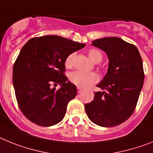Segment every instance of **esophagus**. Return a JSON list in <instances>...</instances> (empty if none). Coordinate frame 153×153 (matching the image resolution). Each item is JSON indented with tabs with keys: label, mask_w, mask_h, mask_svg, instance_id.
<instances>
[{
	"label": "esophagus",
	"mask_w": 153,
	"mask_h": 153,
	"mask_svg": "<svg viewBox=\"0 0 153 153\" xmlns=\"http://www.w3.org/2000/svg\"><path fill=\"white\" fill-rule=\"evenodd\" d=\"M77 90H78V92H81L82 91V88H81V87H77Z\"/></svg>",
	"instance_id": "esophagus-1"
}]
</instances>
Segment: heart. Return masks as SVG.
<instances>
[{"label":"heart","instance_id":"obj_1","mask_svg":"<svg viewBox=\"0 0 153 153\" xmlns=\"http://www.w3.org/2000/svg\"><path fill=\"white\" fill-rule=\"evenodd\" d=\"M74 53H71L65 59V66L67 68H71L74 62ZM89 58L93 62L99 63L102 61V53L96 49H91L88 52ZM69 79L73 84L82 88H86L90 86L91 85L97 82L99 80L98 75L95 72H83L80 71H76L71 73L69 75Z\"/></svg>","mask_w":153,"mask_h":153}]
</instances>
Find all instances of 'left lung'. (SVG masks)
<instances>
[{"label":"left lung","mask_w":153,"mask_h":153,"mask_svg":"<svg viewBox=\"0 0 153 153\" xmlns=\"http://www.w3.org/2000/svg\"><path fill=\"white\" fill-rule=\"evenodd\" d=\"M92 46L101 49L109 59L107 72L97 87L94 100L85 104L88 118L101 127H114L131 116L144 83V70L137 47L118 37L96 39Z\"/></svg>","instance_id":"left-lung-1"}]
</instances>
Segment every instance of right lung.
I'll return each mask as SVG.
<instances>
[{
  "mask_svg": "<svg viewBox=\"0 0 153 153\" xmlns=\"http://www.w3.org/2000/svg\"><path fill=\"white\" fill-rule=\"evenodd\" d=\"M85 45L58 36L29 39L13 67V85L19 108L34 124L43 127L61 122L77 88L65 75V59ZM61 85L56 90L52 85Z\"/></svg>",
  "mask_w": 153,
  "mask_h": 153,
  "instance_id": "obj_1",
  "label": "right lung"
}]
</instances>
